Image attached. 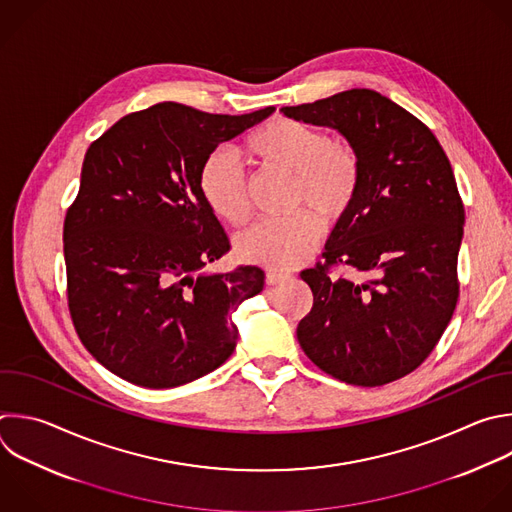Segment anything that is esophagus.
I'll return each instance as SVG.
<instances>
[{
	"label": "esophagus",
	"instance_id": "esophagus-1",
	"mask_svg": "<svg viewBox=\"0 0 512 512\" xmlns=\"http://www.w3.org/2000/svg\"><path fill=\"white\" fill-rule=\"evenodd\" d=\"M285 279H289V275L287 273H279V271H267V275H265L267 285H277V283H283Z\"/></svg>",
	"mask_w": 512,
	"mask_h": 512
}]
</instances>
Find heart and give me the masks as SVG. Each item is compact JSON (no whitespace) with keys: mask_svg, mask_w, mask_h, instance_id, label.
Masks as SVG:
<instances>
[{"mask_svg":"<svg viewBox=\"0 0 512 512\" xmlns=\"http://www.w3.org/2000/svg\"><path fill=\"white\" fill-rule=\"evenodd\" d=\"M243 148L263 168L293 175V205L313 208L327 223L342 219L358 195L362 164L356 148L329 140L315 126L275 118L255 128ZM199 191L227 225L239 229L251 219L247 183L231 152L217 150L207 156L199 173ZM312 212L303 209L291 217L257 223L239 237L237 255L271 271L293 269L323 237L322 216Z\"/></svg>","mask_w":512,"mask_h":512,"instance_id":"1","label":"heart"}]
</instances>
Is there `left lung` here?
Here are the masks:
<instances>
[{
    "instance_id": "8db88e82",
    "label": "left lung",
    "mask_w": 512,
    "mask_h": 512,
    "mask_svg": "<svg viewBox=\"0 0 512 512\" xmlns=\"http://www.w3.org/2000/svg\"><path fill=\"white\" fill-rule=\"evenodd\" d=\"M287 118L327 126L356 148L358 195L301 271L313 307L297 325L305 356L346 384L374 388L414 372L436 348L458 301L464 207L446 152L414 114L376 90L354 88ZM333 264L355 279L331 278Z\"/></svg>"
}]
</instances>
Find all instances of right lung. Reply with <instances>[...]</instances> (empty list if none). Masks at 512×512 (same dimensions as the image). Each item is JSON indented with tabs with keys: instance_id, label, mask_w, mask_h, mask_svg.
<instances>
[{
	"instance_id": "obj_1",
	"label": "right lung",
	"mask_w": 512,
	"mask_h": 512,
	"mask_svg": "<svg viewBox=\"0 0 512 512\" xmlns=\"http://www.w3.org/2000/svg\"><path fill=\"white\" fill-rule=\"evenodd\" d=\"M273 110L229 116L160 102L90 144L64 221L68 307L84 348L118 378L177 388L233 354L231 313L263 291L265 273L203 271L231 245L199 173L221 142Z\"/></svg>"
}]
</instances>
